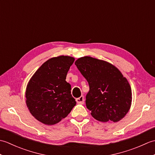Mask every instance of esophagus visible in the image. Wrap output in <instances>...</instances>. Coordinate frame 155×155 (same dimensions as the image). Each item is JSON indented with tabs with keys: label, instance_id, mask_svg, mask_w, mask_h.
Wrapping results in <instances>:
<instances>
[{
	"label": "esophagus",
	"instance_id": "obj_1",
	"mask_svg": "<svg viewBox=\"0 0 155 155\" xmlns=\"http://www.w3.org/2000/svg\"><path fill=\"white\" fill-rule=\"evenodd\" d=\"M76 101H77V103L83 104V103H84V97H83V96H81V97H80L79 98H77V99H76Z\"/></svg>",
	"mask_w": 155,
	"mask_h": 155
}]
</instances>
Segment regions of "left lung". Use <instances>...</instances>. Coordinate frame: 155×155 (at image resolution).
<instances>
[{"instance_id": "8db88e82", "label": "left lung", "mask_w": 155, "mask_h": 155, "mask_svg": "<svg viewBox=\"0 0 155 155\" xmlns=\"http://www.w3.org/2000/svg\"><path fill=\"white\" fill-rule=\"evenodd\" d=\"M74 64L89 85L85 102L93 117L101 122L121 120L132 101L127 78L113 64L91 57L78 58Z\"/></svg>"}]
</instances>
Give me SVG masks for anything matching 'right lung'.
I'll return each instance as SVG.
<instances>
[{
    "label": "right lung",
    "instance_id": "1",
    "mask_svg": "<svg viewBox=\"0 0 155 155\" xmlns=\"http://www.w3.org/2000/svg\"><path fill=\"white\" fill-rule=\"evenodd\" d=\"M74 61L68 56L50 58L28 82L26 103L32 116L43 124L59 123L77 103L72 97L71 84L65 81Z\"/></svg>",
    "mask_w": 155,
    "mask_h": 155
}]
</instances>
